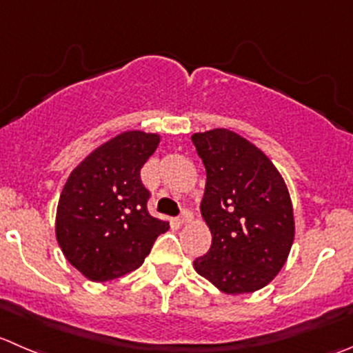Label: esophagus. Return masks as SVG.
Masks as SVG:
<instances>
[{
	"instance_id": "obj_1",
	"label": "esophagus",
	"mask_w": 353,
	"mask_h": 353,
	"mask_svg": "<svg viewBox=\"0 0 353 353\" xmlns=\"http://www.w3.org/2000/svg\"><path fill=\"white\" fill-rule=\"evenodd\" d=\"M191 217H193V215H191L190 210H183V214H181L179 217L176 219V222H177V224H179V225H183V224H186V222H190Z\"/></svg>"
}]
</instances>
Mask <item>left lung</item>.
Segmentation results:
<instances>
[{
    "label": "left lung",
    "mask_w": 353,
    "mask_h": 353,
    "mask_svg": "<svg viewBox=\"0 0 353 353\" xmlns=\"http://www.w3.org/2000/svg\"><path fill=\"white\" fill-rule=\"evenodd\" d=\"M207 170L201 215L212 246L194 271L228 295L263 288L285 265L295 238L288 188L274 163L229 129L191 136Z\"/></svg>",
    "instance_id": "left-lung-1"
}]
</instances>
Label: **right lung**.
Segmentation results:
<instances>
[{
  "label": "right lung",
  "mask_w": 353,
  "mask_h": 353,
  "mask_svg": "<svg viewBox=\"0 0 353 353\" xmlns=\"http://www.w3.org/2000/svg\"><path fill=\"white\" fill-rule=\"evenodd\" d=\"M159 134L125 131L98 146L70 172L57 208L58 245L91 281L121 278L143 263L169 222L152 217L141 167Z\"/></svg>",
  "instance_id": "right-lung-1"
}]
</instances>
